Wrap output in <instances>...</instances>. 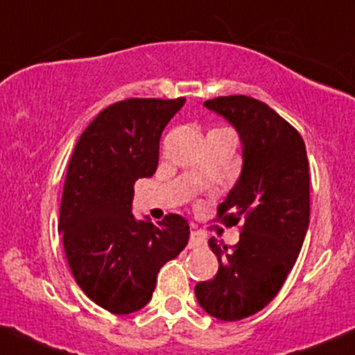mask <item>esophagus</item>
Segmentation results:
<instances>
[{"label": "esophagus", "mask_w": 355, "mask_h": 355, "mask_svg": "<svg viewBox=\"0 0 355 355\" xmlns=\"http://www.w3.org/2000/svg\"><path fill=\"white\" fill-rule=\"evenodd\" d=\"M205 246V236L198 231H192L190 232V241H189V248L190 249H197Z\"/></svg>", "instance_id": "obj_1"}]
</instances>
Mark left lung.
<instances>
[{"label":"left lung","instance_id":"1","mask_svg":"<svg viewBox=\"0 0 355 355\" xmlns=\"http://www.w3.org/2000/svg\"><path fill=\"white\" fill-rule=\"evenodd\" d=\"M237 131L243 166L219 205L229 225L243 224L232 249L209 239L219 271L196 285L198 305L224 322L263 310L297 263L310 220V175L305 143L270 106L248 96L205 101Z\"/></svg>","mask_w":355,"mask_h":355}]
</instances>
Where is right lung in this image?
I'll return each instance as SVG.
<instances>
[{
  "instance_id": "right-lung-1",
  "label": "right lung",
  "mask_w": 355,
  "mask_h": 355,
  "mask_svg": "<svg viewBox=\"0 0 355 355\" xmlns=\"http://www.w3.org/2000/svg\"><path fill=\"white\" fill-rule=\"evenodd\" d=\"M185 99H128L85 128L65 177L58 232L77 285L114 315L141 310L157 275L189 243L178 214L157 225L133 216L135 182L157 171L159 138Z\"/></svg>"
}]
</instances>
